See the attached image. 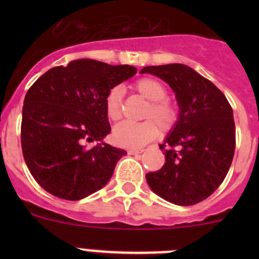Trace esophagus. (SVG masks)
<instances>
[{"instance_id":"1","label":"esophagus","mask_w":259,"mask_h":259,"mask_svg":"<svg viewBox=\"0 0 259 259\" xmlns=\"http://www.w3.org/2000/svg\"><path fill=\"white\" fill-rule=\"evenodd\" d=\"M143 151H144L143 149H129V150H127V153L133 154V155H137V154H142Z\"/></svg>"}]
</instances>
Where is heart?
<instances>
[{"mask_svg": "<svg viewBox=\"0 0 259 259\" xmlns=\"http://www.w3.org/2000/svg\"><path fill=\"white\" fill-rule=\"evenodd\" d=\"M133 90L148 100L143 119L145 121L121 122L114 129L115 143L130 149L142 148L155 139L159 132H168L178 120V108L169 100L168 89L163 82L153 77H142L133 83ZM105 111L111 121H117L122 116V93L120 88H113L105 99Z\"/></svg>", "mask_w": 259, "mask_h": 259, "instance_id": "obj_1", "label": "heart"}]
</instances>
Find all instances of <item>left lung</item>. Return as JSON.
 <instances>
[{
	"label": "left lung",
	"mask_w": 259,
	"mask_h": 259,
	"mask_svg": "<svg viewBox=\"0 0 259 259\" xmlns=\"http://www.w3.org/2000/svg\"><path fill=\"white\" fill-rule=\"evenodd\" d=\"M176 93L179 119L160 144L165 163L146 174L154 193L177 205L207 199L222 184L236 150L233 110L224 94L187 65L146 66Z\"/></svg>",
	"instance_id": "8db88e82"
}]
</instances>
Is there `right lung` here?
<instances>
[{
  "instance_id": "1",
  "label": "right lung",
  "mask_w": 259,
  "mask_h": 259,
  "mask_svg": "<svg viewBox=\"0 0 259 259\" xmlns=\"http://www.w3.org/2000/svg\"><path fill=\"white\" fill-rule=\"evenodd\" d=\"M137 74L129 65L75 60L38 77L25 96L21 145L26 165L50 194L80 200L105 187L124 149L99 143L111 132L105 99Z\"/></svg>"
}]
</instances>
